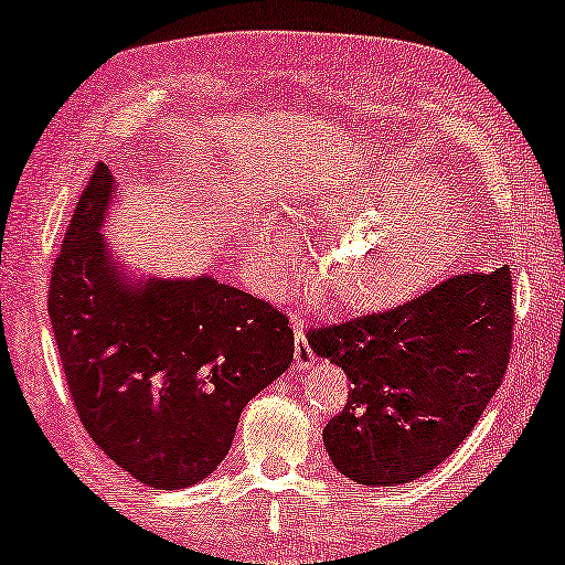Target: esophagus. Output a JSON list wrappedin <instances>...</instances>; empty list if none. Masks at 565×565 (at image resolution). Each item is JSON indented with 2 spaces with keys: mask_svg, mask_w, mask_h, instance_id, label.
Segmentation results:
<instances>
[{
  "mask_svg": "<svg viewBox=\"0 0 565 565\" xmlns=\"http://www.w3.org/2000/svg\"><path fill=\"white\" fill-rule=\"evenodd\" d=\"M292 329H296V354H292V358H296V367H300V370L311 367L313 350L306 339V329H303V321H300V316L292 319Z\"/></svg>",
  "mask_w": 565,
  "mask_h": 565,
  "instance_id": "esophagus-1",
  "label": "esophagus"
}]
</instances>
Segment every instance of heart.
Wrapping results in <instances>:
<instances>
[{"label": "heart", "instance_id": "obj_1", "mask_svg": "<svg viewBox=\"0 0 565 565\" xmlns=\"http://www.w3.org/2000/svg\"><path fill=\"white\" fill-rule=\"evenodd\" d=\"M288 215L327 228L313 249L311 282L323 303L344 311H377L414 296L450 257V213L439 184L424 174L319 182ZM252 254L269 292L290 288L296 269L280 226L254 234Z\"/></svg>", "mask_w": 565, "mask_h": 565}]
</instances>
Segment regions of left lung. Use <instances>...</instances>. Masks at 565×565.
Returning <instances> with one entry per match:
<instances>
[{"label": "left lung", "mask_w": 565, "mask_h": 565, "mask_svg": "<svg viewBox=\"0 0 565 565\" xmlns=\"http://www.w3.org/2000/svg\"><path fill=\"white\" fill-rule=\"evenodd\" d=\"M514 334L512 273H462L406 303L308 331L350 377L323 427L329 458L362 486L429 473L458 450L504 381Z\"/></svg>", "instance_id": "obj_1"}]
</instances>
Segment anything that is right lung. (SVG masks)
I'll return each instance as SVG.
<instances>
[{
  "label": "right lung",
  "mask_w": 565,
  "mask_h": 565,
  "mask_svg": "<svg viewBox=\"0 0 565 565\" xmlns=\"http://www.w3.org/2000/svg\"><path fill=\"white\" fill-rule=\"evenodd\" d=\"M92 172L53 262L49 316L84 429L151 489H184L221 466L244 406L292 362L288 316L215 277L126 282L107 259L113 198Z\"/></svg>",
  "instance_id": "1"
}]
</instances>
